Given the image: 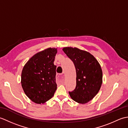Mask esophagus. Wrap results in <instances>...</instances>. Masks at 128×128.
Masks as SVG:
<instances>
[{"label":"esophagus","mask_w":128,"mask_h":128,"mask_svg":"<svg viewBox=\"0 0 128 128\" xmlns=\"http://www.w3.org/2000/svg\"><path fill=\"white\" fill-rule=\"evenodd\" d=\"M56 81L58 83H63L64 81V73L62 74H58L56 76Z\"/></svg>","instance_id":"1"}]
</instances>
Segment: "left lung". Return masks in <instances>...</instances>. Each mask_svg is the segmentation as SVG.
<instances>
[{
    "label": "left lung",
    "instance_id": "obj_1",
    "mask_svg": "<svg viewBox=\"0 0 128 128\" xmlns=\"http://www.w3.org/2000/svg\"><path fill=\"white\" fill-rule=\"evenodd\" d=\"M62 50L74 62L76 85L70 97L78 103L90 101L100 91L102 84V70L97 60L91 53L78 48L64 47Z\"/></svg>",
    "mask_w": 128,
    "mask_h": 128
}]
</instances>
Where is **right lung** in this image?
Here are the masks:
<instances>
[{"mask_svg":"<svg viewBox=\"0 0 128 128\" xmlns=\"http://www.w3.org/2000/svg\"><path fill=\"white\" fill-rule=\"evenodd\" d=\"M57 48H48L35 54L24 66L21 84L32 102L43 104L52 98L57 88L56 66L54 61Z\"/></svg>","mask_w":128,"mask_h":128,"instance_id":"add662e5","label":"right lung"}]
</instances>
